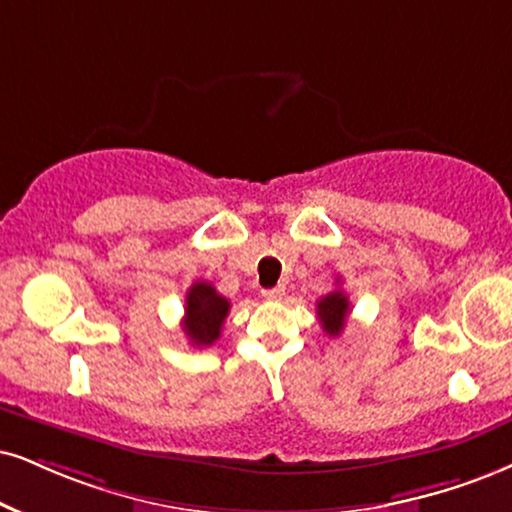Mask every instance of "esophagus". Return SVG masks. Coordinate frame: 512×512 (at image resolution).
Listing matches in <instances>:
<instances>
[{
    "mask_svg": "<svg viewBox=\"0 0 512 512\" xmlns=\"http://www.w3.org/2000/svg\"><path fill=\"white\" fill-rule=\"evenodd\" d=\"M263 299H268V301H277V299H282V296H285V287H273V289H263Z\"/></svg>",
    "mask_w": 512,
    "mask_h": 512,
    "instance_id": "esophagus-1",
    "label": "esophagus"
}]
</instances>
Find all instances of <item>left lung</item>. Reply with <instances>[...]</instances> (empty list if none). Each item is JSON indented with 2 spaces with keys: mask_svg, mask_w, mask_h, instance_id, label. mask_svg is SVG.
<instances>
[{
  "mask_svg": "<svg viewBox=\"0 0 512 512\" xmlns=\"http://www.w3.org/2000/svg\"><path fill=\"white\" fill-rule=\"evenodd\" d=\"M346 315H349V296H346L342 289H334V292L318 301L320 325H323V330L330 334V337H339V334H342L346 325Z\"/></svg>",
  "mask_w": 512,
  "mask_h": 512,
  "instance_id": "8db88e82",
  "label": "left lung"
}]
</instances>
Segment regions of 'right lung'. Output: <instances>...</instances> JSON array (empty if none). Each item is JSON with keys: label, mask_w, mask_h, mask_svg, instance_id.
Segmentation results:
<instances>
[{"label": "right lung", "mask_w": 512, "mask_h": 512, "mask_svg": "<svg viewBox=\"0 0 512 512\" xmlns=\"http://www.w3.org/2000/svg\"><path fill=\"white\" fill-rule=\"evenodd\" d=\"M230 313V301L216 292L211 282H194L185 299L182 330L194 346H211L220 337Z\"/></svg>", "instance_id": "1"}]
</instances>
